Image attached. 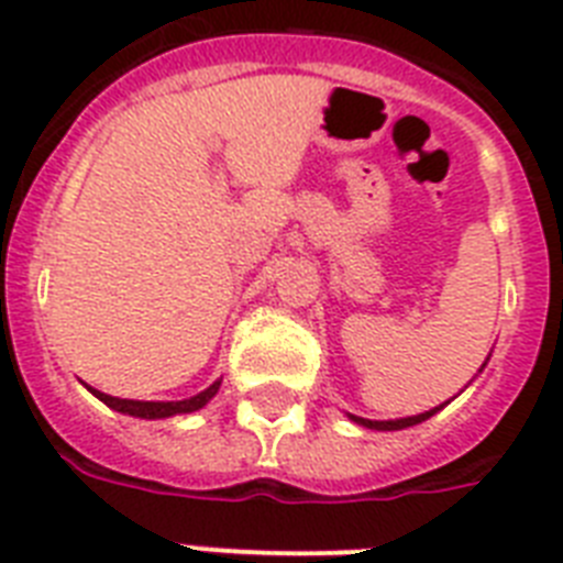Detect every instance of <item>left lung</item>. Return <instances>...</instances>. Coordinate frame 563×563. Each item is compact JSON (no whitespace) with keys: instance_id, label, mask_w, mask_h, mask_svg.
Returning a JSON list of instances; mask_svg holds the SVG:
<instances>
[{"instance_id":"8db88e82","label":"left lung","mask_w":563,"mask_h":563,"mask_svg":"<svg viewBox=\"0 0 563 563\" xmlns=\"http://www.w3.org/2000/svg\"><path fill=\"white\" fill-rule=\"evenodd\" d=\"M438 409H441V406H434V409H429V412H423V415H415V418H400V420H366V418H354V415H352V420L366 429H406V427H415V423H420V420L432 418Z\"/></svg>"}]
</instances>
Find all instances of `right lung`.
<instances>
[{
	"mask_svg": "<svg viewBox=\"0 0 563 563\" xmlns=\"http://www.w3.org/2000/svg\"><path fill=\"white\" fill-rule=\"evenodd\" d=\"M88 389H91V386H88ZM217 389H220V380H217V384H211L206 391H200V395H194V398L168 400V404H154V400H122V398H111V395H106V391H97V389H91V391L97 395L99 400H102V404L111 406V409H117V412L154 420V418H172V415H183V412H197V409H202V406L214 398Z\"/></svg>",
	"mask_w": 563,
	"mask_h": 563,
	"instance_id": "right-lung-1",
	"label": "right lung"
}]
</instances>
